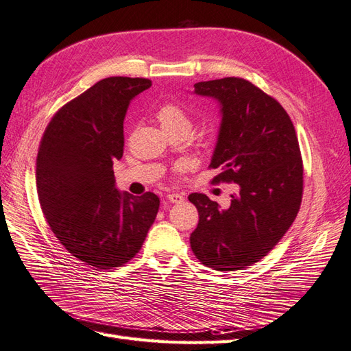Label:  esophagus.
Returning a JSON list of instances; mask_svg holds the SVG:
<instances>
[{
  "label": "esophagus",
  "mask_w": 351,
  "mask_h": 351,
  "mask_svg": "<svg viewBox=\"0 0 351 351\" xmlns=\"http://www.w3.org/2000/svg\"><path fill=\"white\" fill-rule=\"evenodd\" d=\"M167 200L171 203H181L184 200V197H183V195H180V193H168Z\"/></svg>",
  "instance_id": "1"
}]
</instances>
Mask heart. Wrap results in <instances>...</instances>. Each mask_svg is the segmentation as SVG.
Segmentation results:
<instances>
[{"label":"heart","mask_w":351,"mask_h":351,"mask_svg":"<svg viewBox=\"0 0 351 351\" xmlns=\"http://www.w3.org/2000/svg\"><path fill=\"white\" fill-rule=\"evenodd\" d=\"M156 119L164 130H176V129H190V119L187 113L177 104H164L158 112Z\"/></svg>","instance_id":"obj_1"}]
</instances>
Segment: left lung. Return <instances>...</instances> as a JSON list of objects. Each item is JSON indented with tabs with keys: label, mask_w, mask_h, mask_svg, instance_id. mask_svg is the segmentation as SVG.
<instances>
[{
	"label": "left lung",
	"mask_w": 351,
	"mask_h": 351,
	"mask_svg": "<svg viewBox=\"0 0 351 351\" xmlns=\"http://www.w3.org/2000/svg\"><path fill=\"white\" fill-rule=\"evenodd\" d=\"M193 93L219 106L210 167L221 174L213 181H234L238 191L226 209L191 193L199 225L190 245L208 267L241 270L267 256L299 212L304 167L296 132L285 108L243 78L202 81Z\"/></svg>",
	"instance_id": "8db88e82"
}]
</instances>
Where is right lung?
<instances>
[{
    "label": "right lung",
    "mask_w": 351,
    "mask_h": 351,
    "mask_svg": "<svg viewBox=\"0 0 351 351\" xmlns=\"http://www.w3.org/2000/svg\"><path fill=\"white\" fill-rule=\"evenodd\" d=\"M151 86L147 78L99 81L60 108L40 142L36 187L43 215L68 252L97 270L134 258L158 213V196L120 191L113 173L129 104Z\"/></svg>",
    "instance_id": "1"
}]
</instances>
